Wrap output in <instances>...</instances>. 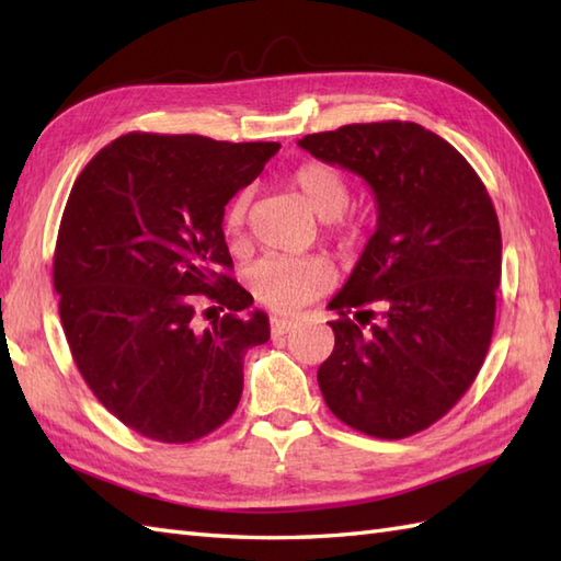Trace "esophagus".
Returning a JSON list of instances; mask_svg holds the SVG:
<instances>
[{
    "mask_svg": "<svg viewBox=\"0 0 561 561\" xmlns=\"http://www.w3.org/2000/svg\"><path fill=\"white\" fill-rule=\"evenodd\" d=\"M296 323L291 318H282V316H272L270 320V330L272 335H287V332L294 328Z\"/></svg>",
    "mask_w": 561,
    "mask_h": 561,
    "instance_id": "34e87169",
    "label": "esophagus"
}]
</instances>
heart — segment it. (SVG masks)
I'll use <instances>...</instances> for the list:
<instances>
[{
	"mask_svg": "<svg viewBox=\"0 0 561 561\" xmlns=\"http://www.w3.org/2000/svg\"><path fill=\"white\" fill-rule=\"evenodd\" d=\"M289 181L316 217L328 221V233L342 250H350L362 241V219L344 214L352 190L340 169L325 161H306L291 173ZM248 205L250 193L243 190L226 207L224 229L236 241L243 236ZM330 284L332 270L320 257H267L248 272L250 291L260 304L274 308V311H296V308L325 294Z\"/></svg>",
	"mask_w": 561,
	"mask_h": 561,
	"instance_id": "b5f03b06",
	"label": "heart"
}]
</instances>
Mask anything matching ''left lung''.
<instances>
[{
  "instance_id": "obj_1",
  "label": "left lung",
  "mask_w": 561,
  "mask_h": 561,
  "mask_svg": "<svg viewBox=\"0 0 561 561\" xmlns=\"http://www.w3.org/2000/svg\"><path fill=\"white\" fill-rule=\"evenodd\" d=\"M299 147L362 175L378 205L342 291L335 350L318 368L330 412L356 432L404 438L440 420L490 350L502 231L480 175L416 123L344 125Z\"/></svg>"
}]
</instances>
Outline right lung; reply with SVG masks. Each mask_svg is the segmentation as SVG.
Returning <instances> with one entry per match:
<instances>
[{
	"instance_id": "1",
	"label": "right lung",
	"mask_w": 561,
	"mask_h": 561,
	"mask_svg": "<svg viewBox=\"0 0 561 561\" xmlns=\"http://www.w3.org/2000/svg\"><path fill=\"white\" fill-rule=\"evenodd\" d=\"M277 151L129 133L71 187L53 260L59 320L93 396L141 436L190 444L241 400L243 356L270 340V320L248 313L253 296L224 272L233 260L221 221ZM205 302L225 316L202 331Z\"/></svg>"
}]
</instances>
